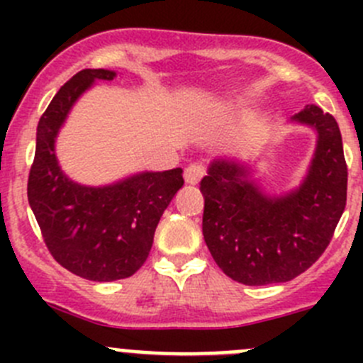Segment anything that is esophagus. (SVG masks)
<instances>
[{
  "label": "esophagus",
  "instance_id": "esophagus-1",
  "mask_svg": "<svg viewBox=\"0 0 363 363\" xmlns=\"http://www.w3.org/2000/svg\"><path fill=\"white\" fill-rule=\"evenodd\" d=\"M205 175V167L200 163H191L186 167L184 170V179L188 184H199L200 179Z\"/></svg>",
  "mask_w": 363,
  "mask_h": 363
}]
</instances>
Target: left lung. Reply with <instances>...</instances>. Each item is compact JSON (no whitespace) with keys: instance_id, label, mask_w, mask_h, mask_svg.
<instances>
[{"instance_id":"obj_1","label":"left lung","mask_w":363,"mask_h":363,"mask_svg":"<svg viewBox=\"0 0 363 363\" xmlns=\"http://www.w3.org/2000/svg\"><path fill=\"white\" fill-rule=\"evenodd\" d=\"M294 119L318 131L307 179L286 196L270 199L246 170L214 161L202 179L203 239L219 269L247 286L284 283L306 272L330 244L347 191V164L334 116L307 105Z\"/></svg>"}]
</instances>
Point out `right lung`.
<instances>
[{
	"mask_svg": "<svg viewBox=\"0 0 363 363\" xmlns=\"http://www.w3.org/2000/svg\"><path fill=\"white\" fill-rule=\"evenodd\" d=\"M111 69H80L60 91L36 128L28 200L52 258L89 281L130 277L144 265L164 208L182 188L181 168L145 172L105 188L69 181L54 155V138L73 101Z\"/></svg>",
	"mask_w": 363,
	"mask_h": 363,
	"instance_id": "obj_1",
	"label": "right lung"
}]
</instances>
